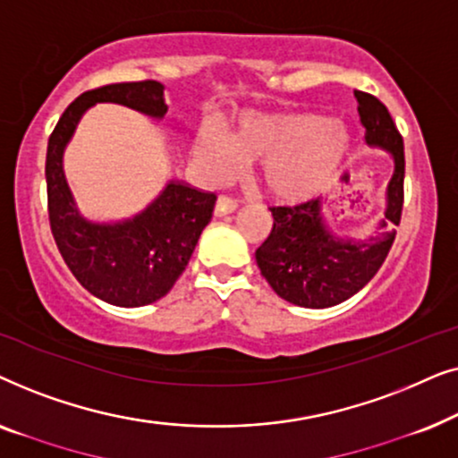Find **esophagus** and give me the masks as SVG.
<instances>
[{
  "label": "esophagus",
  "instance_id": "esophagus-1",
  "mask_svg": "<svg viewBox=\"0 0 458 458\" xmlns=\"http://www.w3.org/2000/svg\"><path fill=\"white\" fill-rule=\"evenodd\" d=\"M237 208V202L231 196H218L216 198V206H215V215L216 216H225L231 215Z\"/></svg>",
  "mask_w": 458,
  "mask_h": 458
}]
</instances>
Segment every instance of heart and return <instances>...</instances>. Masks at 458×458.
Wrapping results in <instances>:
<instances>
[{"label":"heart","instance_id":"obj_1","mask_svg":"<svg viewBox=\"0 0 458 458\" xmlns=\"http://www.w3.org/2000/svg\"><path fill=\"white\" fill-rule=\"evenodd\" d=\"M348 149V135L318 114L243 118L227 140L212 131L199 137L198 158L212 179H223L240 160H260V181L279 202H304L334 183Z\"/></svg>","mask_w":458,"mask_h":458}]
</instances>
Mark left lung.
<instances>
[{
  "label": "left lung",
  "mask_w": 458,
  "mask_h": 458,
  "mask_svg": "<svg viewBox=\"0 0 458 458\" xmlns=\"http://www.w3.org/2000/svg\"><path fill=\"white\" fill-rule=\"evenodd\" d=\"M369 146L392 154L394 177L387 185L384 229L367 240L337 237L323 221L321 202L271 206L273 229L256 250V262L273 292L304 309H329L354 296L375 277L390 252L404 202V143L390 112L377 98L354 91Z\"/></svg>",
  "instance_id": "8db88e82"
}]
</instances>
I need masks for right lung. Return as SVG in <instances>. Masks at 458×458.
<instances>
[{
	"label": "right lung",
	"instance_id": "obj_1",
	"mask_svg": "<svg viewBox=\"0 0 458 458\" xmlns=\"http://www.w3.org/2000/svg\"><path fill=\"white\" fill-rule=\"evenodd\" d=\"M112 102L152 118H165V85L158 81L112 83L85 91L64 110L47 141L46 181L49 227L62 259L81 285L104 302L135 309L166 296L185 271L210 223L216 196L171 181L140 215L118 223L81 216L64 179L62 156L81 116Z\"/></svg>",
	"mask_w": 458,
	"mask_h": 458
}]
</instances>
